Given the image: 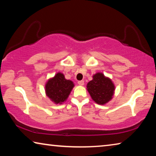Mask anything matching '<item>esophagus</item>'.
Wrapping results in <instances>:
<instances>
[{
	"label": "esophagus",
	"mask_w": 156,
	"mask_h": 156,
	"mask_svg": "<svg viewBox=\"0 0 156 156\" xmlns=\"http://www.w3.org/2000/svg\"><path fill=\"white\" fill-rule=\"evenodd\" d=\"M78 84H79V85H80V86L84 85V80H79L78 82Z\"/></svg>",
	"instance_id": "34e87169"
}]
</instances>
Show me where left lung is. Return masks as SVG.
<instances>
[{"label": "left lung", "mask_w": 156, "mask_h": 156, "mask_svg": "<svg viewBox=\"0 0 156 156\" xmlns=\"http://www.w3.org/2000/svg\"><path fill=\"white\" fill-rule=\"evenodd\" d=\"M87 89L96 103L103 105L113 98L115 85L109 77L101 72H98L87 84Z\"/></svg>", "instance_id": "obj_1"}]
</instances>
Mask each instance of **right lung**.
Here are the masks:
<instances>
[{"label": "right lung", "mask_w": 156, "mask_h": 156, "mask_svg": "<svg viewBox=\"0 0 156 156\" xmlns=\"http://www.w3.org/2000/svg\"><path fill=\"white\" fill-rule=\"evenodd\" d=\"M74 87L70 80H67L61 72L49 78L44 86L46 96L55 104H62L68 98Z\"/></svg>", "instance_id": "right-lung-1"}]
</instances>
